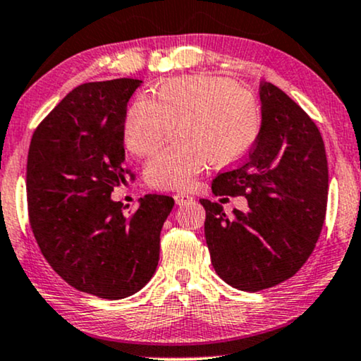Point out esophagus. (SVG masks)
Masks as SVG:
<instances>
[{
    "label": "esophagus",
    "instance_id": "obj_1",
    "mask_svg": "<svg viewBox=\"0 0 361 361\" xmlns=\"http://www.w3.org/2000/svg\"><path fill=\"white\" fill-rule=\"evenodd\" d=\"M173 198H175V201H176V204H186V203H191V201H193V196H190V195H186V193H176L175 196H173Z\"/></svg>",
    "mask_w": 361,
    "mask_h": 361
}]
</instances>
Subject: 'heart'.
I'll list each match as a JSON object with an SVG mask.
<instances>
[{
	"label": "heart",
	"mask_w": 361,
	"mask_h": 361,
	"mask_svg": "<svg viewBox=\"0 0 361 361\" xmlns=\"http://www.w3.org/2000/svg\"><path fill=\"white\" fill-rule=\"evenodd\" d=\"M153 97L133 100L123 122L125 145L138 157L155 152L176 123L180 137L147 163L152 188H190L208 160L214 166L231 165L256 142L261 127L256 99L228 79L178 77L163 82Z\"/></svg>",
	"instance_id": "obj_1"
}]
</instances>
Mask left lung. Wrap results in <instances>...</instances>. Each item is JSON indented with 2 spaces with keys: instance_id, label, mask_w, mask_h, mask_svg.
<instances>
[{
  "instance_id": "obj_1",
  "label": "left lung",
  "mask_w": 361,
  "mask_h": 361,
  "mask_svg": "<svg viewBox=\"0 0 361 361\" xmlns=\"http://www.w3.org/2000/svg\"><path fill=\"white\" fill-rule=\"evenodd\" d=\"M262 123L251 152L213 180L216 196H244L247 209H206L211 264L234 289L257 292L290 279L314 252L329 196L320 130L305 110L271 82L259 87Z\"/></svg>"
}]
</instances>
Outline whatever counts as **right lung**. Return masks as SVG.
I'll use <instances>...</instances> for the list:
<instances>
[{
    "mask_svg": "<svg viewBox=\"0 0 361 361\" xmlns=\"http://www.w3.org/2000/svg\"><path fill=\"white\" fill-rule=\"evenodd\" d=\"M138 79L87 82L66 95L32 133L27 214L37 246L67 284L100 299L135 294L160 257L175 200L145 195L135 211L112 201L135 180L123 166V122Z\"/></svg>",
    "mask_w": 361,
    "mask_h": 361,
    "instance_id": "obj_1",
    "label": "right lung"
}]
</instances>
